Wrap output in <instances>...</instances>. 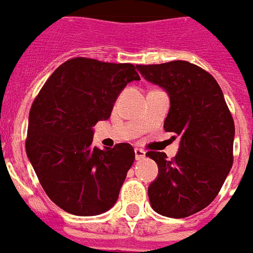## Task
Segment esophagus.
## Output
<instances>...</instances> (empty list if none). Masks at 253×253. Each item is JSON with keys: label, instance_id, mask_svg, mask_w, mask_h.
<instances>
[{"label": "esophagus", "instance_id": "34e87169", "mask_svg": "<svg viewBox=\"0 0 253 253\" xmlns=\"http://www.w3.org/2000/svg\"><path fill=\"white\" fill-rule=\"evenodd\" d=\"M135 159L137 160H141V159H144L145 157V151H142V149H139V148H135Z\"/></svg>", "mask_w": 253, "mask_h": 253}]
</instances>
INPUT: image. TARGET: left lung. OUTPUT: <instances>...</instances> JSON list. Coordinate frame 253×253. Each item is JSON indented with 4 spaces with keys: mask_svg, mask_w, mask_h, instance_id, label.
I'll return each instance as SVG.
<instances>
[{
    "mask_svg": "<svg viewBox=\"0 0 253 253\" xmlns=\"http://www.w3.org/2000/svg\"><path fill=\"white\" fill-rule=\"evenodd\" d=\"M141 75L169 96L164 130L179 137L175 157L149 151L159 175L148 188L152 208L169 218H186L218 196L233 166L234 121L215 78L189 61L137 65Z\"/></svg>",
    "mask_w": 253,
    "mask_h": 253,
    "instance_id": "1",
    "label": "left lung"
}]
</instances>
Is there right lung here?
<instances>
[{"label":"right lung","mask_w":253,"mask_h":253,"mask_svg":"<svg viewBox=\"0 0 253 253\" xmlns=\"http://www.w3.org/2000/svg\"><path fill=\"white\" fill-rule=\"evenodd\" d=\"M135 65L75 57L56 68L28 115L26 152L47 197L79 216L108 211L134 163L130 144L102 151L93 126L107 121L116 98L131 81Z\"/></svg>","instance_id":"right-lung-1"}]
</instances>
